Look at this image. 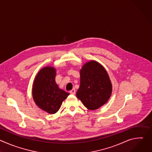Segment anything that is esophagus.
Returning a JSON list of instances; mask_svg holds the SVG:
<instances>
[{
  "instance_id": "34e87169",
  "label": "esophagus",
  "mask_w": 152,
  "mask_h": 152,
  "mask_svg": "<svg viewBox=\"0 0 152 152\" xmlns=\"http://www.w3.org/2000/svg\"><path fill=\"white\" fill-rule=\"evenodd\" d=\"M75 93H76V90H75V88H73V89H72L71 91H70V93L71 94L74 95V94H75Z\"/></svg>"
}]
</instances>
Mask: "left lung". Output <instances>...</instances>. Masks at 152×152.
Wrapping results in <instances>:
<instances>
[{
  "label": "left lung",
  "instance_id": "left-lung-1",
  "mask_svg": "<svg viewBox=\"0 0 152 152\" xmlns=\"http://www.w3.org/2000/svg\"><path fill=\"white\" fill-rule=\"evenodd\" d=\"M80 82L76 97L89 110H96L107 103L113 85L106 70L96 61L86 62L80 70Z\"/></svg>",
  "mask_w": 152,
  "mask_h": 152
}]
</instances>
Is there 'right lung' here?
Returning <instances> with one entry per match:
<instances>
[{"label":"right lung","mask_w":152,"mask_h":152,"mask_svg":"<svg viewBox=\"0 0 152 152\" xmlns=\"http://www.w3.org/2000/svg\"><path fill=\"white\" fill-rule=\"evenodd\" d=\"M56 69L51 66L42 68L37 74L32 85V97L35 104L45 112L56 113L69 93L60 89L55 82Z\"/></svg>","instance_id":"obj_1"}]
</instances>
